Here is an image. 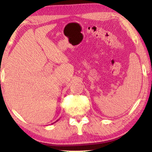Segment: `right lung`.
Instances as JSON below:
<instances>
[{"label": "right lung", "mask_w": 152, "mask_h": 152, "mask_svg": "<svg viewBox=\"0 0 152 152\" xmlns=\"http://www.w3.org/2000/svg\"><path fill=\"white\" fill-rule=\"evenodd\" d=\"M57 121H56V122H57Z\"/></svg>", "instance_id": "obj_1"}]
</instances>
